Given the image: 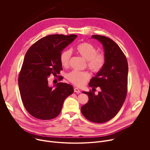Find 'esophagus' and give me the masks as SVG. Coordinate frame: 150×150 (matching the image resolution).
<instances>
[{"mask_svg": "<svg viewBox=\"0 0 150 150\" xmlns=\"http://www.w3.org/2000/svg\"><path fill=\"white\" fill-rule=\"evenodd\" d=\"M74 90L75 93H80V90L78 88H74Z\"/></svg>", "mask_w": 150, "mask_h": 150, "instance_id": "34e87169", "label": "esophagus"}]
</instances>
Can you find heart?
<instances>
[{
	"label": "heart",
	"mask_w": 150,
	"mask_h": 150,
	"mask_svg": "<svg viewBox=\"0 0 150 150\" xmlns=\"http://www.w3.org/2000/svg\"><path fill=\"white\" fill-rule=\"evenodd\" d=\"M77 53L87 60V67L93 72H100L104 67L105 62V56L97 53V49L91 43L87 42L79 44L76 47ZM71 56L69 50L63 51L60 55V62L64 67H68ZM90 75L86 71H73L67 75V79L78 87H82L87 83Z\"/></svg>",
	"instance_id": "obj_1"
}]
</instances>
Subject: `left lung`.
I'll list each match as a JSON object with an SVG mask.
<instances>
[{"label": "left lung", "mask_w": 150, "mask_h": 150, "mask_svg": "<svg viewBox=\"0 0 150 150\" xmlns=\"http://www.w3.org/2000/svg\"><path fill=\"white\" fill-rule=\"evenodd\" d=\"M92 38L99 41L104 51L105 62L103 68L89 82L92 91L99 86L101 91L95 95L92 91H83L88 101L81 107L84 117L91 122L104 123L114 117L121 109L127 94L128 65L119 46L112 39L100 35Z\"/></svg>", "instance_id": "1"}]
</instances>
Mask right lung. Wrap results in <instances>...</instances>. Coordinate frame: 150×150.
Segmentation results:
<instances>
[{"label": "right lung", "instance_id": "obj_1", "mask_svg": "<svg viewBox=\"0 0 150 150\" xmlns=\"http://www.w3.org/2000/svg\"><path fill=\"white\" fill-rule=\"evenodd\" d=\"M71 34H52L38 40L27 52L18 77L21 100L33 117L41 120L56 117L67 97L74 93L71 85L58 82L49 86L48 78L62 70L60 55L76 38Z\"/></svg>", "mask_w": 150, "mask_h": 150}]
</instances>
